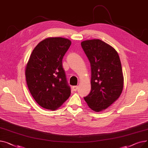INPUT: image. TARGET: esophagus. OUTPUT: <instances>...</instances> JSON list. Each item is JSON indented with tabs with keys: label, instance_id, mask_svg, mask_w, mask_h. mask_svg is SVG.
<instances>
[{
	"label": "esophagus",
	"instance_id": "esophagus-1",
	"mask_svg": "<svg viewBox=\"0 0 148 148\" xmlns=\"http://www.w3.org/2000/svg\"><path fill=\"white\" fill-rule=\"evenodd\" d=\"M72 89L74 91H76L77 89H78V86H73Z\"/></svg>",
	"mask_w": 148,
	"mask_h": 148
}]
</instances>
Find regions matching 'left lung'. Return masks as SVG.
<instances>
[{"instance_id": "obj_1", "label": "left lung", "mask_w": 148, "mask_h": 148, "mask_svg": "<svg viewBox=\"0 0 148 148\" xmlns=\"http://www.w3.org/2000/svg\"><path fill=\"white\" fill-rule=\"evenodd\" d=\"M91 67V90L84 99L92 110L103 111L120 97L123 76L118 53L100 40L81 42Z\"/></svg>"}]
</instances>
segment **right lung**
Wrapping results in <instances>:
<instances>
[{
	"instance_id": "add662e5",
	"label": "right lung",
	"mask_w": 148,
	"mask_h": 148,
	"mask_svg": "<svg viewBox=\"0 0 148 148\" xmlns=\"http://www.w3.org/2000/svg\"><path fill=\"white\" fill-rule=\"evenodd\" d=\"M71 44L64 38H46L35 47L27 64L29 90L36 102L46 109H57L71 95L62 67V59Z\"/></svg>"
}]
</instances>
